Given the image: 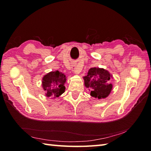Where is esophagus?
Wrapping results in <instances>:
<instances>
[{
  "instance_id": "obj_1",
  "label": "esophagus",
  "mask_w": 151,
  "mask_h": 151,
  "mask_svg": "<svg viewBox=\"0 0 151 151\" xmlns=\"http://www.w3.org/2000/svg\"><path fill=\"white\" fill-rule=\"evenodd\" d=\"M72 71L73 73L79 74L80 72H81V69H80L78 66L74 65L72 67Z\"/></svg>"
}]
</instances>
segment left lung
<instances>
[{"label":"left lung","mask_w":151,"mask_h":151,"mask_svg":"<svg viewBox=\"0 0 151 151\" xmlns=\"http://www.w3.org/2000/svg\"><path fill=\"white\" fill-rule=\"evenodd\" d=\"M112 75L103 68L93 67L89 69L88 75L84 76V85L91 91V97L99 99H105L111 91L113 86L110 83Z\"/></svg>","instance_id":"8db88e82"}]
</instances>
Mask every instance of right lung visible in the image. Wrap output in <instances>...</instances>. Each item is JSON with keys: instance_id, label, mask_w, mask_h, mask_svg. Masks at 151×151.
Listing matches in <instances>:
<instances>
[{"instance_id": "add662e5", "label": "right lung", "mask_w": 151, "mask_h": 151, "mask_svg": "<svg viewBox=\"0 0 151 151\" xmlns=\"http://www.w3.org/2000/svg\"><path fill=\"white\" fill-rule=\"evenodd\" d=\"M65 75L58 70L51 71L45 75L42 78V88L45 92L47 97L55 99L65 92L66 82Z\"/></svg>"}]
</instances>
